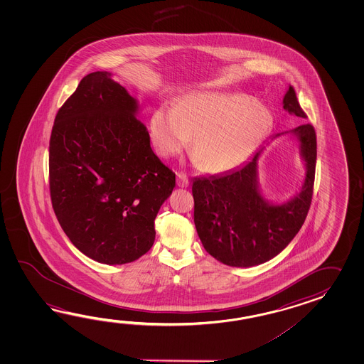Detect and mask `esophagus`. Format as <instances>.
<instances>
[{
  "label": "esophagus",
  "mask_w": 364,
  "mask_h": 364,
  "mask_svg": "<svg viewBox=\"0 0 364 364\" xmlns=\"http://www.w3.org/2000/svg\"><path fill=\"white\" fill-rule=\"evenodd\" d=\"M188 178L186 177L185 174H182V173H178L177 174V185L179 186V187H187L188 186Z\"/></svg>",
  "instance_id": "esophagus-1"
}]
</instances>
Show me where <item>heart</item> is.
Returning <instances> with one entry per match:
<instances>
[{"label":"heart","mask_w":364,"mask_h":364,"mask_svg":"<svg viewBox=\"0 0 364 364\" xmlns=\"http://www.w3.org/2000/svg\"><path fill=\"white\" fill-rule=\"evenodd\" d=\"M272 122L269 109L245 95L195 92L174 109H156L151 132L159 155L174 156L193 138L195 161L210 173H223L240 166L255 152Z\"/></svg>","instance_id":"b5f03b06"}]
</instances>
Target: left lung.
Here are the masks:
<instances>
[{
	"label": "left lung",
	"instance_id": "8db88e82",
	"mask_svg": "<svg viewBox=\"0 0 364 364\" xmlns=\"http://www.w3.org/2000/svg\"><path fill=\"white\" fill-rule=\"evenodd\" d=\"M282 105L293 116L307 118L294 88L289 85ZM299 141L306 176L303 186L284 203L264 199L258 182V159L279 136ZM257 149L251 160L221 176L193 178V223L203 246L218 262L248 268L269 262L301 230L309 213L316 166V134L311 124L279 132Z\"/></svg>",
	"mask_w": 364,
	"mask_h": 364
}]
</instances>
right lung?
<instances>
[{"label":"right lung","instance_id":"obj_1","mask_svg":"<svg viewBox=\"0 0 364 364\" xmlns=\"http://www.w3.org/2000/svg\"><path fill=\"white\" fill-rule=\"evenodd\" d=\"M139 102L109 71L85 75L55 116L52 205L71 243L95 262L132 263L155 242L176 174L151 148Z\"/></svg>","mask_w":364,"mask_h":364}]
</instances>
